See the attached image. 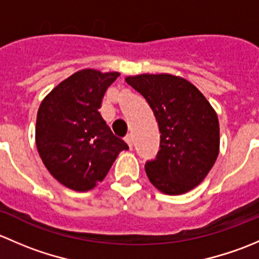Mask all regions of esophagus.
<instances>
[{"instance_id": "esophagus-1", "label": "esophagus", "mask_w": 259, "mask_h": 259, "mask_svg": "<svg viewBox=\"0 0 259 259\" xmlns=\"http://www.w3.org/2000/svg\"><path fill=\"white\" fill-rule=\"evenodd\" d=\"M124 140H125V143L129 145V148L133 149V137H132V135H126Z\"/></svg>"}]
</instances>
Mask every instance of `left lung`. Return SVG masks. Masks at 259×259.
Listing matches in <instances>:
<instances>
[{
  "instance_id": "1",
  "label": "left lung",
  "mask_w": 259,
  "mask_h": 259,
  "mask_svg": "<svg viewBox=\"0 0 259 259\" xmlns=\"http://www.w3.org/2000/svg\"><path fill=\"white\" fill-rule=\"evenodd\" d=\"M153 110L160 132V149L145 164L151 184L168 195L194 189L213 168L219 154L215 110L184 77L142 74L125 77Z\"/></svg>"
}]
</instances>
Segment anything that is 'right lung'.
<instances>
[{
    "mask_svg": "<svg viewBox=\"0 0 259 259\" xmlns=\"http://www.w3.org/2000/svg\"><path fill=\"white\" fill-rule=\"evenodd\" d=\"M119 75L80 70L41 101L35 130L37 151L50 174L69 189H94L120 151L129 149L99 113L106 89Z\"/></svg>",
    "mask_w": 259,
    "mask_h": 259,
    "instance_id": "right-lung-1",
    "label": "right lung"
}]
</instances>
